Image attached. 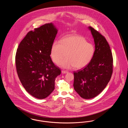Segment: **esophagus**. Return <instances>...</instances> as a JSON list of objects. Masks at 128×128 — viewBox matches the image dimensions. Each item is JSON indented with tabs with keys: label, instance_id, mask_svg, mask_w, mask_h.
<instances>
[{
	"label": "esophagus",
	"instance_id": "1",
	"mask_svg": "<svg viewBox=\"0 0 128 128\" xmlns=\"http://www.w3.org/2000/svg\"><path fill=\"white\" fill-rule=\"evenodd\" d=\"M61 72H62V73H63V74H65V73H68V72L66 71V70H62Z\"/></svg>",
	"mask_w": 128,
	"mask_h": 128
}]
</instances>
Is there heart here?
Here are the masks:
<instances>
[{"instance_id": "heart-1", "label": "heart", "mask_w": 128, "mask_h": 128, "mask_svg": "<svg viewBox=\"0 0 128 128\" xmlns=\"http://www.w3.org/2000/svg\"><path fill=\"white\" fill-rule=\"evenodd\" d=\"M94 53V46L87 43L85 38L77 35H70L64 37L61 42L55 41L51 49V56L53 61L65 69L74 67L81 69L87 66L91 60Z\"/></svg>"}]
</instances>
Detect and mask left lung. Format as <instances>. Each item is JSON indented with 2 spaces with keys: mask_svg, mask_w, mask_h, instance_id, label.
<instances>
[{
  "mask_svg": "<svg viewBox=\"0 0 128 128\" xmlns=\"http://www.w3.org/2000/svg\"><path fill=\"white\" fill-rule=\"evenodd\" d=\"M94 39L95 51L90 63L74 72V90L81 98L91 99L103 91L113 72V56L108 42L98 30L89 27Z\"/></svg>",
  "mask_w": 128,
  "mask_h": 128,
  "instance_id": "left-lung-1",
  "label": "left lung"
}]
</instances>
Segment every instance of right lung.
I'll list each match as a JSON object with an SVG mask.
<instances>
[{
	"instance_id": "add662e5",
	"label": "right lung",
	"mask_w": 128,
	"mask_h": 128,
	"mask_svg": "<svg viewBox=\"0 0 128 128\" xmlns=\"http://www.w3.org/2000/svg\"><path fill=\"white\" fill-rule=\"evenodd\" d=\"M58 30L46 24L29 32L20 43L15 56L19 79L26 91L38 99L47 98L55 89L61 73L50 55Z\"/></svg>"
}]
</instances>
